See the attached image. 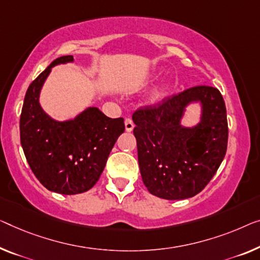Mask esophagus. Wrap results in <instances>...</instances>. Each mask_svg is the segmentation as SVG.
I'll use <instances>...</instances> for the list:
<instances>
[{
  "mask_svg": "<svg viewBox=\"0 0 260 260\" xmlns=\"http://www.w3.org/2000/svg\"><path fill=\"white\" fill-rule=\"evenodd\" d=\"M125 128H126L127 132H132V131H133V128H134V122H133V120H132L131 118H127V119L125 120Z\"/></svg>",
  "mask_w": 260,
  "mask_h": 260,
  "instance_id": "esophagus-1",
  "label": "esophagus"
}]
</instances>
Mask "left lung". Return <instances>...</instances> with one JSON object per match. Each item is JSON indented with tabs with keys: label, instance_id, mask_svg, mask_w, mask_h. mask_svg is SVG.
Wrapping results in <instances>:
<instances>
[{
	"label": "left lung",
	"instance_id": "1",
	"mask_svg": "<svg viewBox=\"0 0 260 260\" xmlns=\"http://www.w3.org/2000/svg\"><path fill=\"white\" fill-rule=\"evenodd\" d=\"M190 102L201 103V121L183 127L180 119ZM132 118L139 167L148 191L165 200H184L202 191L226 153L229 129L220 92L193 86L158 105L139 108Z\"/></svg>",
	"mask_w": 260,
	"mask_h": 260
}]
</instances>
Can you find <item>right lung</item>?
Wrapping results in <instances>:
<instances>
[{
	"label": "right lung",
	"instance_id": "add662e5",
	"mask_svg": "<svg viewBox=\"0 0 260 260\" xmlns=\"http://www.w3.org/2000/svg\"><path fill=\"white\" fill-rule=\"evenodd\" d=\"M70 61L72 56L57 58L30 84L19 119L21 145L31 170L46 189L63 195L90 190L125 131L122 118H108L96 107L68 121L53 120L42 110L40 92L51 68Z\"/></svg>",
	"mask_w": 260,
	"mask_h": 260
}]
</instances>
